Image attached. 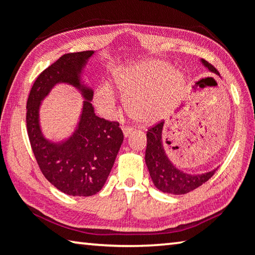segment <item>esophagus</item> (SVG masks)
<instances>
[{
  "label": "esophagus",
  "instance_id": "obj_1",
  "mask_svg": "<svg viewBox=\"0 0 255 255\" xmlns=\"http://www.w3.org/2000/svg\"><path fill=\"white\" fill-rule=\"evenodd\" d=\"M123 132H124V135H125V137H127V136H129L131 134V131L134 130V129H132L131 127H127V126H124L123 128Z\"/></svg>",
  "mask_w": 255,
  "mask_h": 255
}]
</instances>
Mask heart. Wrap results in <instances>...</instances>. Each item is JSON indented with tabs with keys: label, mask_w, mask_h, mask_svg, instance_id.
<instances>
[{
	"label": "heart",
	"mask_w": 255,
	"mask_h": 255,
	"mask_svg": "<svg viewBox=\"0 0 255 255\" xmlns=\"http://www.w3.org/2000/svg\"><path fill=\"white\" fill-rule=\"evenodd\" d=\"M113 85L126 99V107L132 118L140 123H154L164 117L179 99L181 77L168 64L154 62L119 71ZM96 104L106 116L116 111V100L110 88L101 87Z\"/></svg>",
	"instance_id": "b5f03b06"
}]
</instances>
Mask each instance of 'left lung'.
Here are the masks:
<instances>
[{
    "label": "left lung",
    "mask_w": 255,
    "mask_h": 255,
    "mask_svg": "<svg viewBox=\"0 0 255 255\" xmlns=\"http://www.w3.org/2000/svg\"><path fill=\"white\" fill-rule=\"evenodd\" d=\"M202 62L210 71L219 75V72L211 63L205 60H202ZM163 126L164 121H161L155 126L147 129L146 132L147 145L146 151H145V162H146L153 184L157 189L168 194L180 195V194L192 192L207 183L215 175L217 169L207 173H202V175H189L177 169L170 162L164 152L162 144Z\"/></svg>",
    "instance_id": "1"
}]
</instances>
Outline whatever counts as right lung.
<instances>
[{
    "label": "right lung",
    "instance_id": "add662e5",
    "mask_svg": "<svg viewBox=\"0 0 255 255\" xmlns=\"http://www.w3.org/2000/svg\"><path fill=\"white\" fill-rule=\"evenodd\" d=\"M93 53L83 51L63 54L40 72L27 100V132L40 171L54 187L72 196H91L101 191L124 140L119 123L96 116L91 103L93 91L80 84V71ZM58 82L74 84L87 100L79 129L60 145L48 143L38 124L40 101Z\"/></svg>",
    "mask_w": 255,
    "mask_h": 255
}]
</instances>
